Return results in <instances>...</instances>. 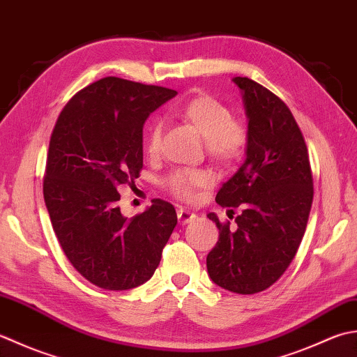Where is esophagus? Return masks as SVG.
Here are the masks:
<instances>
[{
	"mask_svg": "<svg viewBox=\"0 0 357 357\" xmlns=\"http://www.w3.org/2000/svg\"><path fill=\"white\" fill-rule=\"evenodd\" d=\"M177 217H178V223L180 225H186L189 222L195 220V214L191 213L189 209H185V208H178L177 209Z\"/></svg>",
	"mask_w": 357,
	"mask_h": 357,
	"instance_id": "obj_1",
	"label": "esophagus"
}]
</instances>
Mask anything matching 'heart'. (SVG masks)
Listing matches in <instances>:
<instances>
[{"mask_svg": "<svg viewBox=\"0 0 357 357\" xmlns=\"http://www.w3.org/2000/svg\"><path fill=\"white\" fill-rule=\"evenodd\" d=\"M178 115L199 130L205 138L206 151L217 162H234L243 155L248 146V128L242 121L232 119L229 107L211 96H199L180 107ZM162 121L152 120L148 128L146 151L155 155L162 142ZM209 177L205 172L180 169L166 178V186L181 199L194 200L197 189L208 186Z\"/></svg>", "mask_w": 357, "mask_h": 357, "instance_id": "heart-1", "label": "heart"}]
</instances>
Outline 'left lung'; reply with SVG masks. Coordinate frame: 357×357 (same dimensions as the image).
<instances>
[{
  "label": "left lung",
  "instance_id": "8db88e82",
  "mask_svg": "<svg viewBox=\"0 0 357 357\" xmlns=\"http://www.w3.org/2000/svg\"><path fill=\"white\" fill-rule=\"evenodd\" d=\"M243 93L248 146L238 171L215 195L234 214V228L214 213L219 242L206 257L215 285L237 294L270 288L294 259L308 223L312 174L308 148L289 107L246 77L232 78Z\"/></svg>",
  "mask_w": 357,
  "mask_h": 357
}]
</instances>
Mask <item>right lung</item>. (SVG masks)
<instances>
[{
  "instance_id": "add662e5",
  "label": "right lung",
  "mask_w": 357,
  "mask_h": 357,
  "mask_svg": "<svg viewBox=\"0 0 357 357\" xmlns=\"http://www.w3.org/2000/svg\"><path fill=\"white\" fill-rule=\"evenodd\" d=\"M176 91L106 77L83 87L58 115L43 194L72 266L96 287L125 291L148 282L177 225L169 202L121 214L119 188L143 169V125Z\"/></svg>"
}]
</instances>
